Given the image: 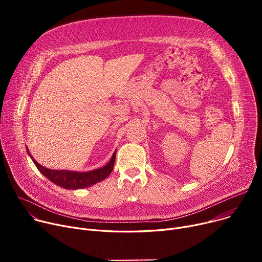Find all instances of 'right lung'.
<instances>
[{
	"label": "right lung",
	"mask_w": 262,
	"mask_h": 262,
	"mask_svg": "<svg viewBox=\"0 0 262 262\" xmlns=\"http://www.w3.org/2000/svg\"><path fill=\"white\" fill-rule=\"evenodd\" d=\"M27 153H29V149H27ZM116 154H117V150L114 153L110 161L103 168L96 169L90 172H86V173H80V172H72V171H64V170L47 169L42 166H40V164L29 153V155L31 156V158L35 163V166L41 173H42V175H45L52 183L56 184L64 189H82L104 181L105 178L108 177L109 174L112 173L114 169Z\"/></svg>",
	"instance_id": "add662e5"
}]
</instances>
